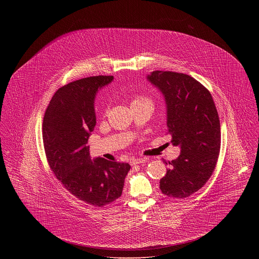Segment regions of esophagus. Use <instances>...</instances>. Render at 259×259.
<instances>
[{"mask_svg":"<svg viewBox=\"0 0 259 259\" xmlns=\"http://www.w3.org/2000/svg\"><path fill=\"white\" fill-rule=\"evenodd\" d=\"M148 161V158L147 157H144V158H136V159H133L131 161V164L132 165H138V164H143V163H146Z\"/></svg>","mask_w":259,"mask_h":259,"instance_id":"esophagus-1","label":"esophagus"}]
</instances>
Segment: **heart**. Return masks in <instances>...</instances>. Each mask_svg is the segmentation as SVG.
Here are the masks:
<instances>
[{
  "instance_id": "b5f03b06",
  "label": "heart",
  "mask_w": 259,
  "mask_h": 259,
  "mask_svg": "<svg viewBox=\"0 0 259 259\" xmlns=\"http://www.w3.org/2000/svg\"><path fill=\"white\" fill-rule=\"evenodd\" d=\"M143 103H148V104H151V102L148 100V99H145V98H137L135 99L133 102H132V105H135V104H143ZM152 105V104H151Z\"/></svg>"
}]
</instances>
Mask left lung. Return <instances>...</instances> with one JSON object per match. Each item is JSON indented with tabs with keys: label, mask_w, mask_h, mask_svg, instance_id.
<instances>
[{
	"label": "left lung",
	"mask_w": 259,
	"mask_h": 259,
	"mask_svg": "<svg viewBox=\"0 0 259 259\" xmlns=\"http://www.w3.org/2000/svg\"><path fill=\"white\" fill-rule=\"evenodd\" d=\"M147 80L162 95L167 132L181 148L168 162L159 188L168 197L185 198L211 177L221 149V122L210 93L190 75L155 71ZM167 164V162L164 160Z\"/></svg>",
	"instance_id": "left-lung-1"
}]
</instances>
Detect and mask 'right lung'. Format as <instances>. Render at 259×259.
<instances>
[{
    "mask_svg": "<svg viewBox=\"0 0 259 259\" xmlns=\"http://www.w3.org/2000/svg\"><path fill=\"white\" fill-rule=\"evenodd\" d=\"M112 75L80 78L59 89L44 116L42 140L51 169L79 200L104 206L117 199L131 169L126 162L92 159L88 140L97 123L95 100Z\"/></svg>",
    "mask_w": 259,
    "mask_h": 259,
    "instance_id": "right-lung-1",
    "label": "right lung"
}]
</instances>
